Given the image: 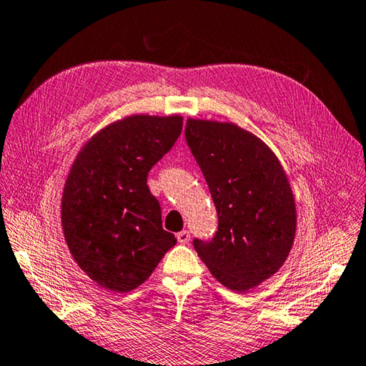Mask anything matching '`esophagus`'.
<instances>
[{
    "label": "esophagus",
    "mask_w": 366,
    "mask_h": 366,
    "mask_svg": "<svg viewBox=\"0 0 366 366\" xmlns=\"http://www.w3.org/2000/svg\"><path fill=\"white\" fill-rule=\"evenodd\" d=\"M176 238H177L179 242H181V244H187V242L190 241V232H189V230L179 232V233L176 234Z\"/></svg>",
    "instance_id": "34e87169"
}]
</instances>
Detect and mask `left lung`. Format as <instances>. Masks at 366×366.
I'll return each mask as SVG.
<instances>
[{
  "label": "left lung",
  "instance_id": "left-lung-1",
  "mask_svg": "<svg viewBox=\"0 0 366 366\" xmlns=\"http://www.w3.org/2000/svg\"><path fill=\"white\" fill-rule=\"evenodd\" d=\"M185 139L219 216L214 239L193 246L222 285L247 292L277 273L295 241L287 174L267 142L233 122L189 117Z\"/></svg>",
  "mask_w": 366,
  "mask_h": 366
}]
</instances>
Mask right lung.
Segmentation results:
<instances>
[{"instance_id":"right-lung-1","label":"right lung","mask_w":366,"mask_h":366,"mask_svg":"<svg viewBox=\"0 0 366 366\" xmlns=\"http://www.w3.org/2000/svg\"><path fill=\"white\" fill-rule=\"evenodd\" d=\"M181 132V114H133L90 136L71 164L61 195L63 236L79 268L106 290L139 287L176 244L163 230L147 174Z\"/></svg>"}]
</instances>
